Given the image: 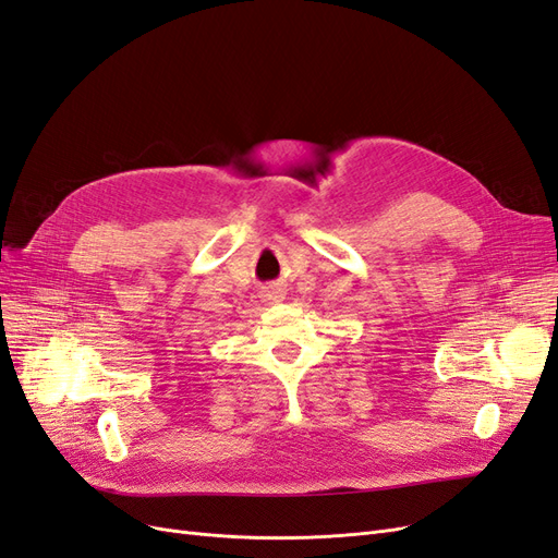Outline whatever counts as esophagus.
<instances>
[{
  "label": "esophagus",
  "instance_id": "1",
  "mask_svg": "<svg viewBox=\"0 0 558 558\" xmlns=\"http://www.w3.org/2000/svg\"><path fill=\"white\" fill-rule=\"evenodd\" d=\"M263 298H265L267 302H272V305H275V302H281V300H283V291L279 289V286H267V289L263 291Z\"/></svg>",
  "mask_w": 558,
  "mask_h": 558
}]
</instances>
